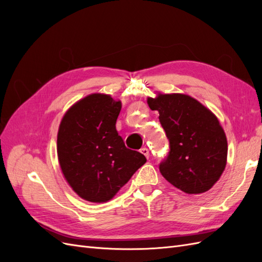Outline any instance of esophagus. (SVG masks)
<instances>
[{"instance_id":"1","label":"esophagus","mask_w":262,"mask_h":262,"mask_svg":"<svg viewBox=\"0 0 262 262\" xmlns=\"http://www.w3.org/2000/svg\"><path fill=\"white\" fill-rule=\"evenodd\" d=\"M140 150H141V153L143 154L146 158H148V157H149V150H148V148H147V147H142Z\"/></svg>"}]
</instances>
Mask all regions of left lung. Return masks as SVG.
I'll return each instance as SVG.
<instances>
[{"label":"left lung","instance_id":"obj_1","mask_svg":"<svg viewBox=\"0 0 262 262\" xmlns=\"http://www.w3.org/2000/svg\"><path fill=\"white\" fill-rule=\"evenodd\" d=\"M147 104L160 114L169 140L168 156L160 165L163 177L188 194L208 191L227 161V140L216 116L186 94L158 93Z\"/></svg>","mask_w":262,"mask_h":262}]
</instances>
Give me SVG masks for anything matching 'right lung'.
<instances>
[{
    "mask_svg": "<svg viewBox=\"0 0 262 262\" xmlns=\"http://www.w3.org/2000/svg\"><path fill=\"white\" fill-rule=\"evenodd\" d=\"M121 101L91 94L69 108L59 125L57 152L63 176L82 199L112 200L146 158L126 148L116 129Z\"/></svg>",
    "mask_w": 262,
    "mask_h": 262,
    "instance_id": "obj_1",
    "label": "right lung"
}]
</instances>
